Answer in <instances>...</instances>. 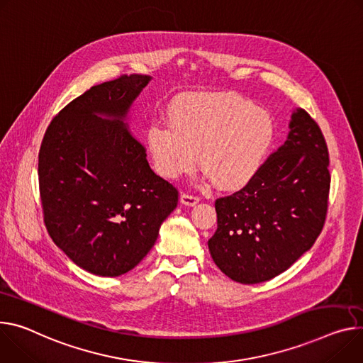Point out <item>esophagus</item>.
<instances>
[{
	"label": "esophagus",
	"instance_id": "obj_1",
	"mask_svg": "<svg viewBox=\"0 0 363 363\" xmlns=\"http://www.w3.org/2000/svg\"><path fill=\"white\" fill-rule=\"evenodd\" d=\"M199 201H200V199L196 195H191V194H181V203L184 204V206H188V207H192V206H195V204H199Z\"/></svg>",
	"mask_w": 363,
	"mask_h": 363
}]
</instances>
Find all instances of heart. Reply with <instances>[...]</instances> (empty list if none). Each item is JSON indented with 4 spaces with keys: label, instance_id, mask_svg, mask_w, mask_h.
Here are the masks:
<instances>
[{
    "label": "heart",
    "instance_id": "heart-1",
    "mask_svg": "<svg viewBox=\"0 0 363 363\" xmlns=\"http://www.w3.org/2000/svg\"><path fill=\"white\" fill-rule=\"evenodd\" d=\"M169 123H153L147 147L164 178L200 168L221 189L246 184L267 160L275 139L272 116L233 92L199 94L172 106Z\"/></svg>",
    "mask_w": 363,
    "mask_h": 363
}]
</instances>
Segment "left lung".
<instances>
[{
	"mask_svg": "<svg viewBox=\"0 0 363 363\" xmlns=\"http://www.w3.org/2000/svg\"><path fill=\"white\" fill-rule=\"evenodd\" d=\"M327 167L318 124L296 108L285 143L246 186L216 200L217 230L208 249L224 275L240 284L269 281L311 249L327 214Z\"/></svg>",
	"mask_w": 363,
	"mask_h": 363,
	"instance_id": "obj_1",
	"label": "left lung"
}]
</instances>
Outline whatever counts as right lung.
Here are the masks:
<instances>
[{"label": "right lung", "mask_w": 363, "mask_h": 363, "mask_svg": "<svg viewBox=\"0 0 363 363\" xmlns=\"http://www.w3.org/2000/svg\"><path fill=\"white\" fill-rule=\"evenodd\" d=\"M123 75L91 86L49 124L39 153L45 224L75 265L98 277L133 269L178 204L125 121L149 84Z\"/></svg>", "instance_id": "right-lung-1"}]
</instances>
